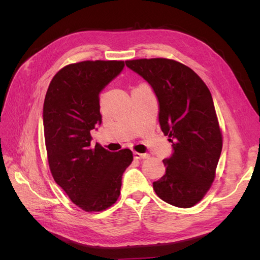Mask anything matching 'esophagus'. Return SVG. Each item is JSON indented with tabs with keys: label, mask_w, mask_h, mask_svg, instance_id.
Instances as JSON below:
<instances>
[{
	"label": "esophagus",
	"mask_w": 260,
	"mask_h": 260,
	"mask_svg": "<svg viewBox=\"0 0 260 260\" xmlns=\"http://www.w3.org/2000/svg\"><path fill=\"white\" fill-rule=\"evenodd\" d=\"M133 156H135L136 159L148 158V154H146V153H137V152H135V153H133Z\"/></svg>",
	"instance_id": "esophagus-1"
}]
</instances>
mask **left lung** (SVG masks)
<instances>
[{"label": "left lung", "instance_id": "1", "mask_svg": "<svg viewBox=\"0 0 260 260\" xmlns=\"http://www.w3.org/2000/svg\"><path fill=\"white\" fill-rule=\"evenodd\" d=\"M125 65L148 82L158 100V120L172 143L166 172L153 182L164 202L190 208L207 193L222 149L210 91L191 68L167 58L133 59Z\"/></svg>", "mask_w": 260, "mask_h": 260}]
</instances>
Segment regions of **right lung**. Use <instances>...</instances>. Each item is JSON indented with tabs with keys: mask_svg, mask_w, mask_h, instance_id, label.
I'll return each instance as SVG.
<instances>
[{
	"mask_svg": "<svg viewBox=\"0 0 260 260\" xmlns=\"http://www.w3.org/2000/svg\"><path fill=\"white\" fill-rule=\"evenodd\" d=\"M122 60H85L53 77L43 104L45 146L52 176L84 211L111 207L120 194L123 171L133 156L128 148L109 152L91 145V130L102 122L100 93L119 75Z\"/></svg>",
	"mask_w": 260,
	"mask_h": 260,
	"instance_id": "right-lung-1",
	"label": "right lung"
}]
</instances>
